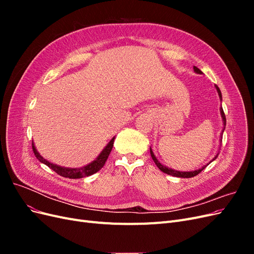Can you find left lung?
Listing matches in <instances>:
<instances>
[{
	"instance_id": "8db88e82",
	"label": "left lung",
	"mask_w": 254,
	"mask_h": 254,
	"mask_svg": "<svg viewBox=\"0 0 254 254\" xmlns=\"http://www.w3.org/2000/svg\"><path fill=\"white\" fill-rule=\"evenodd\" d=\"M194 71H195L196 73H199V74L202 73L200 70H199V68H198L197 66H194ZM215 87H216L217 92H218V95H219V97H220V99H221V92H220L219 88H218L217 86H215ZM220 113H221L222 120H224V125L226 126V115H225V112H224V110H222V108H220ZM150 155H151V158H152V160H153V162L156 163V165L158 166V168H159L160 171H162L163 173H165V174H167V175L174 176V177H180V178H191V177H195V176H197L198 174H200V173L204 170V168L206 167V165H205V166H203L202 168H200V170H197V171H194V172H178V171H174V170H172V168H168V167H166V166L161 164V163L159 162V161L157 160V158L155 157V155H153V152H152L151 148H150ZM216 157H217V156H216ZM216 157H215V158H216Z\"/></svg>"
}]
</instances>
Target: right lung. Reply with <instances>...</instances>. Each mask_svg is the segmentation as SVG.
Wrapping results in <instances>:
<instances>
[{
	"instance_id": "obj_1",
	"label": "right lung",
	"mask_w": 254,
	"mask_h": 254,
	"mask_svg": "<svg viewBox=\"0 0 254 254\" xmlns=\"http://www.w3.org/2000/svg\"><path fill=\"white\" fill-rule=\"evenodd\" d=\"M113 142H114V137H112V140L109 142L108 145L106 146L105 149L101 152V155L97 157L96 160H94L93 162L88 164L87 166H83V167H80V168H64V167H61V166L55 165L53 163H50L49 161L43 159L39 155V153H38V151L36 150L33 143H32V145H33V151L35 153L36 158L39 160L41 163H44L45 165H48L50 168H52L54 172L57 173L60 176L64 177V178L79 179V178H82V177H88V176L93 175V174L97 173L99 170H101V168L105 165L107 159H108V157L110 155V152H111L112 147H113Z\"/></svg>"
}]
</instances>
